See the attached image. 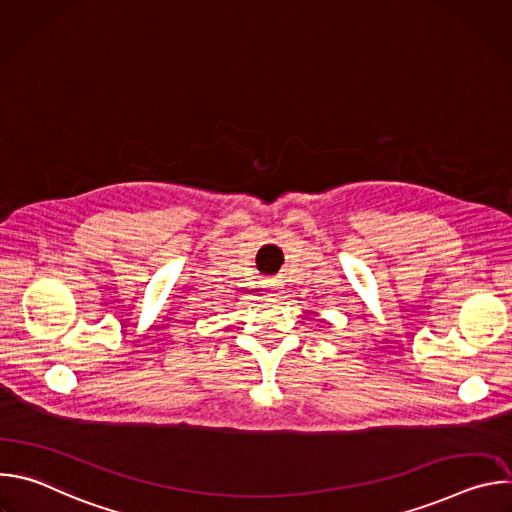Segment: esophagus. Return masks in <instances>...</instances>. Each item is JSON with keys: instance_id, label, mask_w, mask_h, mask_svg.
<instances>
[{"instance_id": "esophagus-1", "label": "esophagus", "mask_w": 512, "mask_h": 512, "mask_svg": "<svg viewBox=\"0 0 512 512\" xmlns=\"http://www.w3.org/2000/svg\"><path fill=\"white\" fill-rule=\"evenodd\" d=\"M267 296H279L281 294V283L279 281H267Z\"/></svg>"}]
</instances>
